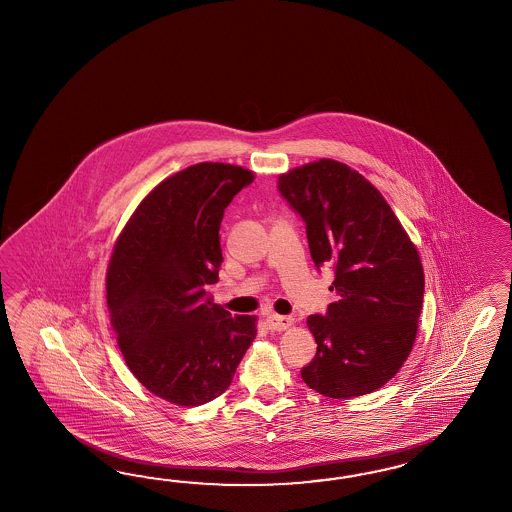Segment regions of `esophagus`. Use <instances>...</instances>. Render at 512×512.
I'll list each match as a JSON object with an SVG mask.
<instances>
[{
    "label": "esophagus",
    "instance_id": "1",
    "mask_svg": "<svg viewBox=\"0 0 512 512\" xmlns=\"http://www.w3.org/2000/svg\"><path fill=\"white\" fill-rule=\"evenodd\" d=\"M268 327L274 329V331H285L290 325H294V318L292 316H279V314H270L266 318Z\"/></svg>",
    "mask_w": 512,
    "mask_h": 512
}]
</instances>
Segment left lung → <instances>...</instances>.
<instances>
[{"label":"left lung","instance_id":"left-lung-1","mask_svg":"<svg viewBox=\"0 0 512 512\" xmlns=\"http://www.w3.org/2000/svg\"><path fill=\"white\" fill-rule=\"evenodd\" d=\"M279 194L305 222L314 266H331L337 301L307 318L316 355L303 381L327 398L370 394L411 353L424 268L381 192L346 164L322 159L283 174Z\"/></svg>","mask_w":512,"mask_h":512}]
</instances>
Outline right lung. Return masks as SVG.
Here are the masks:
<instances>
[{
    "mask_svg": "<svg viewBox=\"0 0 512 512\" xmlns=\"http://www.w3.org/2000/svg\"><path fill=\"white\" fill-rule=\"evenodd\" d=\"M253 174L200 163L164 179L125 225L107 275L111 325L125 364L155 396L198 407L224 394L257 335L207 292L224 262L225 207Z\"/></svg>",
    "mask_w": 512,
    "mask_h": 512,
    "instance_id": "add662e5",
    "label": "right lung"
}]
</instances>
